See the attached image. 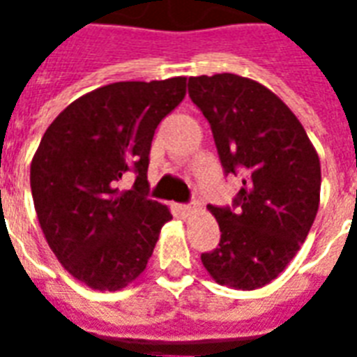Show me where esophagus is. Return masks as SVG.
<instances>
[{"label": "esophagus", "mask_w": 357, "mask_h": 357, "mask_svg": "<svg viewBox=\"0 0 357 357\" xmlns=\"http://www.w3.org/2000/svg\"><path fill=\"white\" fill-rule=\"evenodd\" d=\"M178 210H179V214H181V216H185V218L193 214V206H189V204H179Z\"/></svg>", "instance_id": "esophagus-1"}]
</instances>
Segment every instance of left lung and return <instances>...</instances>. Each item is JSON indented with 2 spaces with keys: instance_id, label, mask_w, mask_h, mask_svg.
Segmentation results:
<instances>
[{
  "instance_id": "left-lung-1",
  "label": "left lung",
  "mask_w": 357,
  "mask_h": 357,
  "mask_svg": "<svg viewBox=\"0 0 357 357\" xmlns=\"http://www.w3.org/2000/svg\"><path fill=\"white\" fill-rule=\"evenodd\" d=\"M189 97L210 122L225 172L245 174L239 208L208 206L222 237L202 266L218 284L255 291L277 279L306 241L319 208V156L294 112L260 82L191 76Z\"/></svg>"
}]
</instances>
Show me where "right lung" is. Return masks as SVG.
<instances>
[{
  "label": "right lung",
  "mask_w": 357,
  "mask_h": 357,
  "mask_svg": "<svg viewBox=\"0 0 357 357\" xmlns=\"http://www.w3.org/2000/svg\"><path fill=\"white\" fill-rule=\"evenodd\" d=\"M185 76L116 82L82 95L43 133L30 164L32 199L63 268L93 291H120L145 271L168 206L149 201L156 126L185 97ZM136 172L130 192L116 181Z\"/></svg>",
  "instance_id": "obj_1"
}]
</instances>
